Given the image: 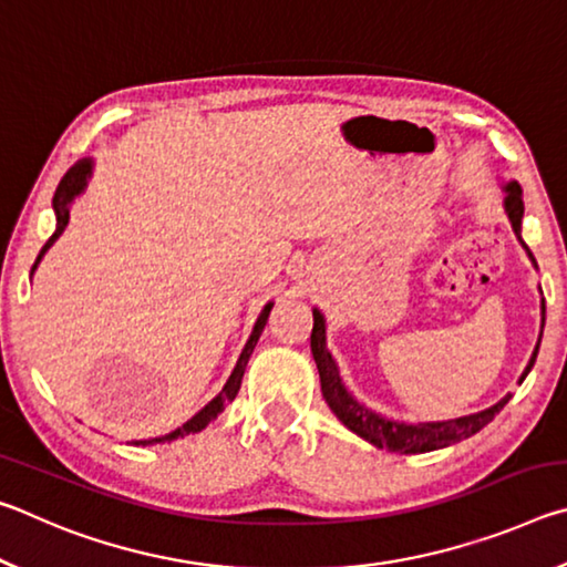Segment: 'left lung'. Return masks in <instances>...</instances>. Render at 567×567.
<instances>
[{
    "label": "left lung",
    "instance_id": "left-lung-1",
    "mask_svg": "<svg viewBox=\"0 0 567 567\" xmlns=\"http://www.w3.org/2000/svg\"><path fill=\"white\" fill-rule=\"evenodd\" d=\"M503 192H505L503 207H505L507 219H511V225H513V233H515L517 239H520V245L525 247V252H527V257H530V262L537 267L533 252L527 249V245L523 243V237H520V233H523V213H525L523 189L515 179H511V182H503ZM540 318H543V322H540V338H543L545 300H540ZM312 320H315V324H312V334H310V348H312L315 364H318V372H320V385H322L324 402H328L330 410L334 412V417H338L344 427L352 430L354 435H360L362 440H368L370 445H375L380 450L415 455V453H430V450L455 445V443H460V440L480 433V430H483L487 422H491L497 415V412H501L507 405V400L513 398V395H505L503 400H497L495 405H491L487 410H480V412H473V415L455 417V420L415 422V425H412V422L382 417L380 412L364 408L362 402L354 400L352 392L344 388L338 362H334L332 352L328 350V334H324V330H328V328H324V315L318 310V307H312ZM540 338H537L533 358H530V362H527V368L523 370V375L517 382H523L527 378V372L533 370L537 350H540Z\"/></svg>",
    "mask_w": 567,
    "mask_h": 567
}]
</instances>
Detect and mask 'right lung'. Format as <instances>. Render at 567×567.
Instances as JSON below:
<instances>
[{"label": "right lung", "instance_id": "right-lung-1", "mask_svg": "<svg viewBox=\"0 0 567 567\" xmlns=\"http://www.w3.org/2000/svg\"><path fill=\"white\" fill-rule=\"evenodd\" d=\"M92 169H94V159H92V157H82L80 162H74V165H72L70 169H66V175L62 177L60 187H56V192H54V199H52L54 217H56V227H54L52 237L47 239L44 247L40 249V255H37V260H34V265H32V275H34V270H37V265L42 262V257H44L47 249H50V247L56 243V239H60V235L64 233V227L70 225V207H72L74 199L82 195L84 187H87V182H90V177H92ZM272 305H275V302H267V305L262 307L260 318H257L255 328H252V334H249V340L245 342L243 352H239V360H237V364H235L233 375L227 378L225 388L219 390V395H215L213 400H209L207 405L197 412V415H192V417L185 422V425H179L177 430H172V433L162 435V437H152V440H134V445L172 443V440H177V437H185V435H192V433H199V430H205V427L209 425V422H213V420L219 415V412L225 410V405H227L229 400H235V398H237L239 385H243V375H245L247 360H249V354H252L257 340H260V334H262L265 324H267V318H270Z\"/></svg>", "mask_w": 567, "mask_h": 567}]
</instances>
